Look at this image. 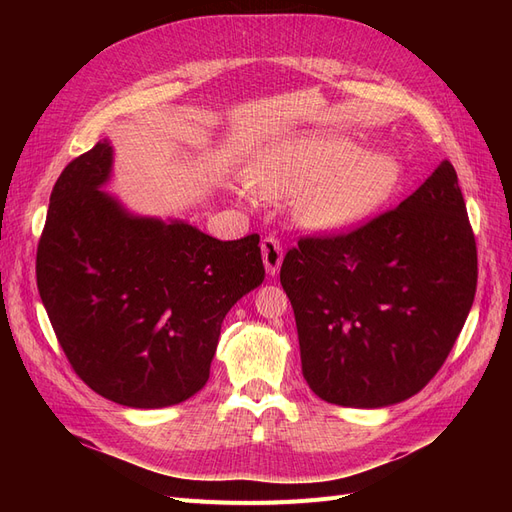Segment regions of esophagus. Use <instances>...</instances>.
Masks as SVG:
<instances>
[{
  "mask_svg": "<svg viewBox=\"0 0 512 512\" xmlns=\"http://www.w3.org/2000/svg\"><path fill=\"white\" fill-rule=\"evenodd\" d=\"M260 250H262V262H265V269L269 275H275L282 267V258H284V250L280 241L275 237H265L260 243Z\"/></svg>",
  "mask_w": 512,
  "mask_h": 512,
  "instance_id": "esophagus-1",
  "label": "esophagus"
}]
</instances>
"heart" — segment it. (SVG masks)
<instances>
[{"mask_svg":"<svg viewBox=\"0 0 512 512\" xmlns=\"http://www.w3.org/2000/svg\"><path fill=\"white\" fill-rule=\"evenodd\" d=\"M254 188L275 198H292L297 220L316 230H335L363 220L391 198L399 166L376 153H359L335 138H303L260 162ZM245 183L243 196H254Z\"/></svg>","mask_w":512,"mask_h":512,"instance_id":"heart-1","label":"heart"}]
</instances>
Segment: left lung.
I'll return each instance as SVG.
<instances>
[{"label":"left lung","mask_w":512,"mask_h":512,"mask_svg":"<svg viewBox=\"0 0 512 512\" xmlns=\"http://www.w3.org/2000/svg\"><path fill=\"white\" fill-rule=\"evenodd\" d=\"M476 277V241L451 162L399 207L352 230L301 237L280 282L309 389L346 408L416 395L453 350Z\"/></svg>","instance_id":"8db88e82"}]
</instances>
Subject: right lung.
<instances>
[{"instance_id":"add662e5","label":"right lung","mask_w":512,"mask_h":512,"mask_svg":"<svg viewBox=\"0 0 512 512\" xmlns=\"http://www.w3.org/2000/svg\"><path fill=\"white\" fill-rule=\"evenodd\" d=\"M111 164L102 141L59 175L38 292L91 391L128 408L175 406L209 380L228 309L265 280L260 237L220 241L185 222L136 218L100 190Z\"/></svg>"}]
</instances>
